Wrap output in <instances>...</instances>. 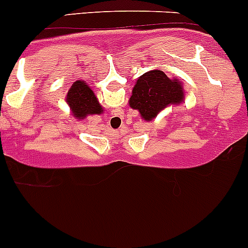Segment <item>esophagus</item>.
Instances as JSON below:
<instances>
[{"mask_svg": "<svg viewBox=\"0 0 248 248\" xmlns=\"http://www.w3.org/2000/svg\"><path fill=\"white\" fill-rule=\"evenodd\" d=\"M114 117V120H116V121H120V120H122V117H124V110L121 109H116L112 111V116Z\"/></svg>", "mask_w": 248, "mask_h": 248, "instance_id": "34e87169", "label": "esophagus"}]
</instances>
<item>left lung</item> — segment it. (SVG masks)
<instances>
[{
	"label": "left lung",
	"mask_w": 248,
	"mask_h": 248,
	"mask_svg": "<svg viewBox=\"0 0 248 248\" xmlns=\"http://www.w3.org/2000/svg\"><path fill=\"white\" fill-rule=\"evenodd\" d=\"M183 82L168 78L163 71L150 70L137 80L128 104L138 110L140 117L150 122L167 108L184 103Z\"/></svg>",
	"instance_id": "8db88e82"
}]
</instances>
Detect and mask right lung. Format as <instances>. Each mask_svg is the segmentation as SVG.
<instances>
[{
  "mask_svg": "<svg viewBox=\"0 0 248 248\" xmlns=\"http://www.w3.org/2000/svg\"><path fill=\"white\" fill-rule=\"evenodd\" d=\"M65 102L74 117L78 120L86 119L88 115H100L103 112V107L98 102V98L85 81L78 80L73 83L66 93Z\"/></svg>",
  "mask_w": 248,
  "mask_h": 248,
  "instance_id": "add662e5",
  "label": "right lung"
}]
</instances>
